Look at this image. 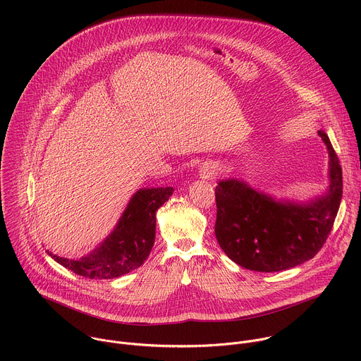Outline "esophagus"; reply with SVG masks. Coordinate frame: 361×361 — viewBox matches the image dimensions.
I'll use <instances>...</instances> for the list:
<instances>
[{"label": "esophagus", "mask_w": 361, "mask_h": 361, "mask_svg": "<svg viewBox=\"0 0 361 361\" xmlns=\"http://www.w3.org/2000/svg\"><path fill=\"white\" fill-rule=\"evenodd\" d=\"M200 176L202 178H213L216 176V170L213 166H205L200 170Z\"/></svg>", "instance_id": "obj_1"}]
</instances>
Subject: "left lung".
<instances>
[{
    "mask_svg": "<svg viewBox=\"0 0 361 361\" xmlns=\"http://www.w3.org/2000/svg\"><path fill=\"white\" fill-rule=\"evenodd\" d=\"M330 157L329 190L307 202L276 201L244 181L221 180L216 187V237L235 264L262 273L288 270L313 259L326 243L343 195L337 154L319 131Z\"/></svg>",
    "mask_w": 361,
    "mask_h": 361,
    "instance_id": "obj_1",
    "label": "left lung"
}]
</instances>
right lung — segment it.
Segmentation results:
<instances>
[{"label":"right lung","mask_w":361,"mask_h":361,"mask_svg":"<svg viewBox=\"0 0 361 361\" xmlns=\"http://www.w3.org/2000/svg\"><path fill=\"white\" fill-rule=\"evenodd\" d=\"M171 187L140 188L111 234L90 254L68 260L47 251L63 267L91 280H109L138 269L156 238V213L173 194Z\"/></svg>","instance_id":"add662e5"}]
</instances>
